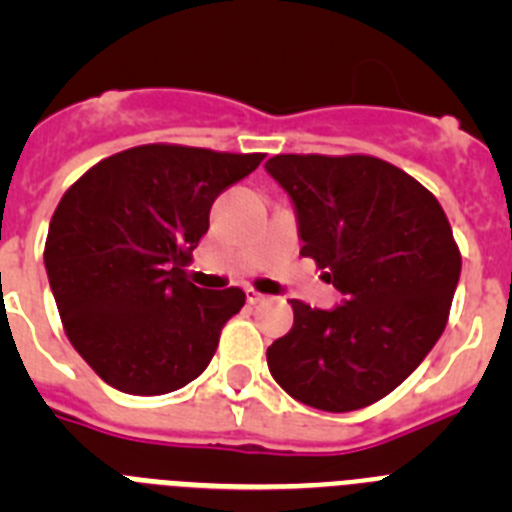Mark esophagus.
<instances>
[{"label": "esophagus", "mask_w": 512, "mask_h": 512, "mask_svg": "<svg viewBox=\"0 0 512 512\" xmlns=\"http://www.w3.org/2000/svg\"><path fill=\"white\" fill-rule=\"evenodd\" d=\"M246 300H248V305H264L269 297L261 295V292H256V289H246Z\"/></svg>", "instance_id": "esophagus-1"}]
</instances>
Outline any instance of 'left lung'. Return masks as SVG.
I'll use <instances>...</instances> for the list:
<instances>
[{
  "mask_svg": "<svg viewBox=\"0 0 512 512\" xmlns=\"http://www.w3.org/2000/svg\"><path fill=\"white\" fill-rule=\"evenodd\" d=\"M295 205L302 256L343 295L333 310L292 300L295 325L266 351L287 395L328 413L390 395L441 338L461 274L446 212L428 189L374 156L266 161Z\"/></svg>",
  "mask_w": 512,
  "mask_h": 512,
  "instance_id": "left-lung-1",
  "label": "left lung"
}]
</instances>
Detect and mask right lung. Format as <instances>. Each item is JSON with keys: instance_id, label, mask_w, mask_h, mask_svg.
<instances>
[{"instance_id": "right-lung-1", "label": "right lung", "mask_w": 512, "mask_h": 512, "mask_svg": "<svg viewBox=\"0 0 512 512\" xmlns=\"http://www.w3.org/2000/svg\"><path fill=\"white\" fill-rule=\"evenodd\" d=\"M264 153L128 148L63 194L45 241V271L71 346L128 395H166L200 377L243 289L187 279L217 194Z\"/></svg>"}]
</instances>
